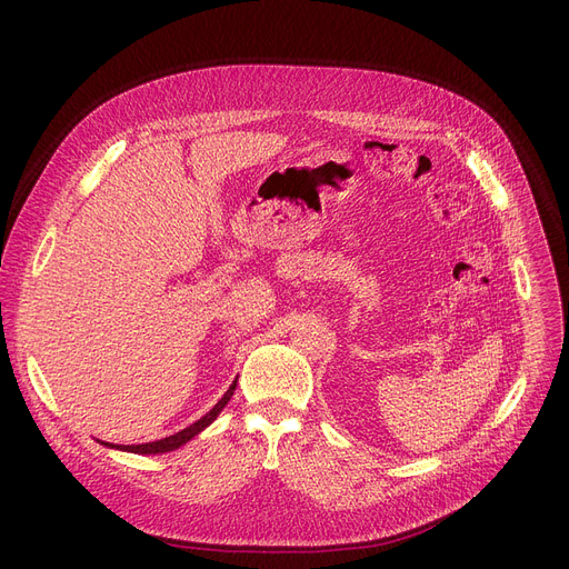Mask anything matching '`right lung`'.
<instances>
[{"label":"right lung","instance_id":"add662e5","mask_svg":"<svg viewBox=\"0 0 569 569\" xmlns=\"http://www.w3.org/2000/svg\"><path fill=\"white\" fill-rule=\"evenodd\" d=\"M234 387H237V380L230 385V390L223 395V399L209 410L204 417H200L198 422H193L191 427H187V429H182V431H177L174 436H168V438H161V440H154V442H144V445H108V442H103V445H108V447H117V450H124V452H133V455H159V452H170V450H177V447H182L184 442H189L193 436H198L204 427H209L212 425L217 417H219V412L226 408V403L230 401V397H232V392H234Z\"/></svg>","mask_w":569,"mask_h":569}]
</instances>
